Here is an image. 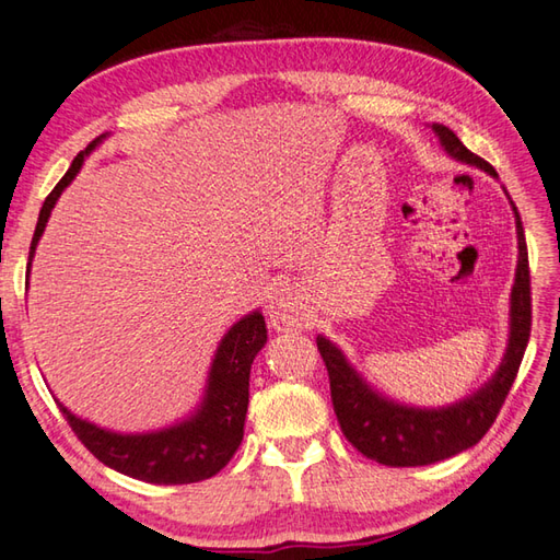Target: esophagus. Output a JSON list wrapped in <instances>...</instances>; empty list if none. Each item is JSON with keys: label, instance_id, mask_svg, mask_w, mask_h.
<instances>
[{"label": "esophagus", "instance_id": "esophagus-1", "mask_svg": "<svg viewBox=\"0 0 560 560\" xmlns=\"http://www.w3.org/2000/svg\"><path fill=\"white\" fill-rule=\"evenodd\" d=\"M267 315L273 330H291V327L303 325V305L289 291H279L277 295H271Z\"/></svg>", "mask_w": 560, "mask_h": 560}]
</instances>
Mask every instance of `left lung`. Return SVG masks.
<instances>
[{
  "label": "left lung",
  "mask_w": 560,
  "mask_h": 560,
  "mask_svg": "<svg viewBox=\"0 0 560 560\" xmlns=\"http://www.w3.org/2000/svg\"><path fill=\"white\" fill-rule=\"evenodd\" d=\"M432 130L440 136L448 155L466 164L486 170L492 177L498 172L483 158L470 152L462 140L456 138L452 128L434 124ZM514 208V221H517L520 240V259L517 273H514L512 287V311H510V345L505 359L483 388L474 396L448 405L440 410H420L398 405L388 398H381L376 390L366 386L357 371L347 364L345 354L330 342V339L317 337V349L330 376V396L335 405L337 422L342 427L357 452L364 454L371 462L383 466H427L444 462L448 456L466 452L483 440V434L495 422L498 412L505 402L514 378L522 364L524 349L532 332V287H529V255L524 228L520 221L517 206Z\"/></svg>",
  "instance_id": "8db88e82"
}]
</instances>
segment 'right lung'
I'll use <instances>...</instances> for the list:
<instances>
[{
	"mask_svg": "<svg viewBox=\"0 0 560 560\" xmlns=\"http://www.w3.org/2000/svg\"><path fill=\"white\" fill-rule=\"evenodd\" d=\"M102 138L106 136L94 138L86 150L72 160L70 170L65 172V177L55 184L48 199L43 201L36 233L31 240L28 269L55 201L60 199L65 186L77 177L84 158L102 142ZM265 345L267 325L265 315L259 311L245 315L243 320L230 327L215 352L201 408L196 410L194 418L167 427V430L150 434H116L74 418L60 402L58 408L65 415V420L70 422L77 440L90 448L98 462L118 470V474L155 486L199 483V480L215 476L233 458L240 442H243L249 402V369Z\"/></svg>",
	"mask_w": 560,
	"mask_h": 560,
	"instance_id": "obj_1",
	"label": "right lung"
}]
</instances>
